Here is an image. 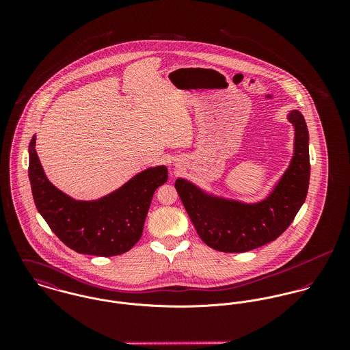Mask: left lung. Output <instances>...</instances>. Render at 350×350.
<instances>
[{
  "label": "left lung",
  "mask_w": 350,
  "mask_h": 350,
  "mask_svg": "<svg viewBox=\"0 0 350 350\" xmlns=\"http://www.w3.org/2000/svg\"><path fill=\"white\" fill-rule=\"evenodd\" d=\"M295 129L294 156L265 200L244 203L203 191L186 179L175 189L202 241L213 250L241 253L276 240L294 221L304 203L310 180L308 131L298 110L288 113Z\"/></svg>",
  "instance_id": "1"
}]
</instances>
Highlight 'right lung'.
I'll use <instances>...</instances> for the list:
<instances>
[{"label": "right lung", "instance_id": "1", "mask_svg": "<svg viewBox=\"0 0 350 350\" xmlns=\"http://www.w3.org/2000/svg\"><path fill=\"white\" fill-rule=\"evenodd\" d=\"M35 146L36 136L29 143L32 196L57 239L78 253L102 257L132 250L143 234L153 193L168 179L167 167L147 168L100 200H77L47 179Z\"/></svg>", "mask_w": 350, "mask_h": 350}]
</instances>
